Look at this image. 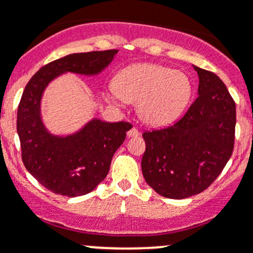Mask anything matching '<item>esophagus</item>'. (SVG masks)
<instances>
[{
	"mask_svg": "<svg viewBox=\"0 0 253 253\" xmlns=\"http://www.w3.org/2000/svg\"><path fill=\"white\" fill-rule=\"evenodd\" d=\"M127 136H128V137H137V136H139V131L136 128V127H132L131 129H128V131H127Z\"/></svg>",
	"mask_w": 253,
	"mask_h": 253,
	"instance_id": "esophagus-1",
	"label": "esophagus"
}]
</instances>
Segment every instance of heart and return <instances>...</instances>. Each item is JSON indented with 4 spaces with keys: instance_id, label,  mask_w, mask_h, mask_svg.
I'll return each mask as SVG.
<instances>
[{
    "instance_id": "1",
    "label": "heart",
    "mask_w": 253,
    "mask_h": 253,
    "mask_svg": "<svg viewBox=\"0 0 253 253\" xmlns=\"http://www.w3.org/2000/svg\"><path fill=\"white\" fill-rule=\"evenodd\" d=\"M192 85L180 71L152 63L128 66L117 73L106 90L110 103H136L139 117L152 126H164L177 119L187 105Z\"/></svg>"
}]
</instances>
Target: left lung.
Here are the masks:
<instances>
[{"label": "left lung", "mask_w": 253, "mask_h": 253, "mask_svg": "<svg viewBox=\"0 0 253 253\" xmlns=\"http://www.w3.org/2000/svg\"><path fill=\"white\" fill-rule=\"evenodd\" d=\"M198 96L171 126L144 132L142 172L160 196L174 200L203 192L230 159L235 143L236 108L215 73L196 67Z\"/></svg>", "instance_id": "left-lung-1"}]
</instances>
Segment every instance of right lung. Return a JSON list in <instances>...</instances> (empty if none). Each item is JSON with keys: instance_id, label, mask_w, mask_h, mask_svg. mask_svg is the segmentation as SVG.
<instances>
[{"instance_id": "right-lung-1", "label": "right lung", "mask_w": 253, "mask_h": 253, "mask_svg": "<svg viewBox=\"0 0 253 253\" xmlns=\"http://www.w3.org/2000/svg\"><path fill=\"white\" fill-rule=\"evenodd\" d=\"M116 53L117 50H106L65 56L42 66L25 85L17 112L22 160L28 171L51 192L67 197L91 192L108 175L112 157L132 125L93 120L73 136H51L40 117L42 91L63 72L96 75Z\"/></svg>"}]
</instances>
